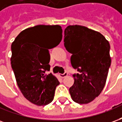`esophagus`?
Instances as JSON below:
<instances>
[{
	"instance_id": "esophagus-1",
	"label": "esophagus",
	"mask_w": 122,
	"mask_h": 122,
	"mask_svg": "<svg viewBox=\"0 0 122 122\" xmlns=\"http://www.w3.org/2000/svg\"><path fill=\"white\" fill-rule=\"evenodd\" d=\"M67 75H68V73H67L66 72H64L63 74H60V76H61V78H65V77H66Z\"/></svg>"
}]
</instances>
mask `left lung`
<instances>
[{
    "label": "left lung",
    "mask_w": 122,
    "mask_h": 122,
    "mask_svg": "<svg viewBox=\"0 0 122 122\" xmlns=\"http://www.w3.org/2000/svg\"><path fill=\"white\" fill-rule=\"evenodd\" d=\"M64 34L72 66L79 72L72 75L74 82L69 92L74 102L87 104L105 87L111 64L110 44L100 32L81 25H69Z\"/></svg>",
    "instance_id": "obj_1"
}]
</instances>
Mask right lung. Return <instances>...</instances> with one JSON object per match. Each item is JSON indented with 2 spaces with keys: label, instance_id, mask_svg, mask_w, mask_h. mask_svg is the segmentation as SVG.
Masks as SVG:
<instances>
[{
  "label": "right lung",
  "instance_id": "obj_1",
  "mask_svg": "<svg viewBox=\"0 0 122 122\" xmlns=\"http://www.w3.org/2000/svg\"><path fill=\"white\" fill-rule=\"evenodd\" d=\"M59 25H39L20 32L12 42L11 65L17 86L23 96L38 106H45L53 99L59 82L52 74H46L50 65L48 49L44 43L56 47L62 40Z\"/></svg>",
  "mask_w": 122,
  "mask_h": 122
}]
</instances>
